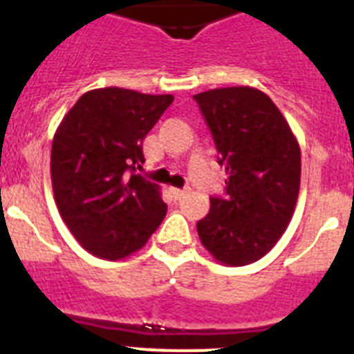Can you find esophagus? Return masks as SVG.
<instances>
[{
	"mask_svg": "<svg viewBox=\"0 0 354 354\" xmlns=\"http://www.w3.org/2000/svg\"><path fill=\"white\" fill-rule=\"evenodd\" d=\"M170 193L175 200H180L187 193V189H179V187H170Z\"/></svg>",
	"mask_w": 354,
	"mask_h": 354,
	"instance_id": "1",
	"label": "esophagus"
}]
</instances>
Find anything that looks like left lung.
Instances as JSON below:
<instances>
[{"label": "left lung", "instance_id": "left-lung-1", "mask_svg": "<svg viewBox=\"0 0 354 354\" xmlns=\"http://www.w3.org/2000/svg\"><path fill=\"white\" fill-rule=\"evenodd\" d=\"M225 167V196L196 223L200 241L227 266H246L270 252L292 218L301 179V152L270 97L250 86L193 95Z\"/></svg>", "mask_w": 354, "mask_h": 354}]
</instances>
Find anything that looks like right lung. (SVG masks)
Instances as JSON below:
<instances>
[{
  "label": "right lung",
  "mask_w": 354,
  "mask_h": 354,
  "mask_svg": "<svg viewBox=\"0 0 354 354\" xmlns=\"http://www.w3.org/2000/svg\"><path fill=\"white\" fill-rule=\"evenodd\" d=\"M174 95L97 88L58 126L51 149L56 207L86 252L118 261L145 246L167 214L159 186L136 174L143 140Z\"/></svg>",
  "instance_id": "obj_1"
}]
</instances>
